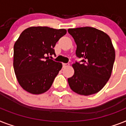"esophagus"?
<instances>
[{
	"instance_id": "obj_1",
	"label": "esophagus",
	"mask_w": 126,
	"mask_h": 126,
	"mask_svg": "<svg viewBox=\"0 0 126 126\" xmlns=\"http://www.w3.org/2000/svg\"><path fill=\"white\" fill-rule=\"evenodd\" d=\"M69 65H70L69 63H63V67H66V66H68Z\"/></svg>"
}]
</instances>
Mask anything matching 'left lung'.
Returning a JSON list of instances; mask_svg holds the SVG:
<instances>
[{"label":"left lung","instance_id":"1","mask_svg":"<svg viewBox=\"0 0 126 126\" xmlns=\"http://www.w3.org/2000/svg\"><path fill=\"white\" fill-rule=\"evenodd\" d=\"M68 32L74 39L76 54L81 58L72 65L74 74L68 78L70 89L78 94H96L111 77L115 51L109 36L93 27L70 28Z\"/></svg>","mask_w":126,"mask_h":126}]
</instances>
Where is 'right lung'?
<instances>
[{"mask_svg": "<svg viewBox=\"0 0 126 126\" xmlns=\"http://www.w3.org/2000/svg\"><path fill=\"white\" fill-rule=\"evenodd\" d=\"M65 29L33 26L24 30L13 47V68L19 85L33 94L50 88L62 68L61 63L49 58Z\"/></svg>", "mask_w": 126, "mask_h": 126, "instance_id": "obj_1", "label": "right lung"}]
</instances>
